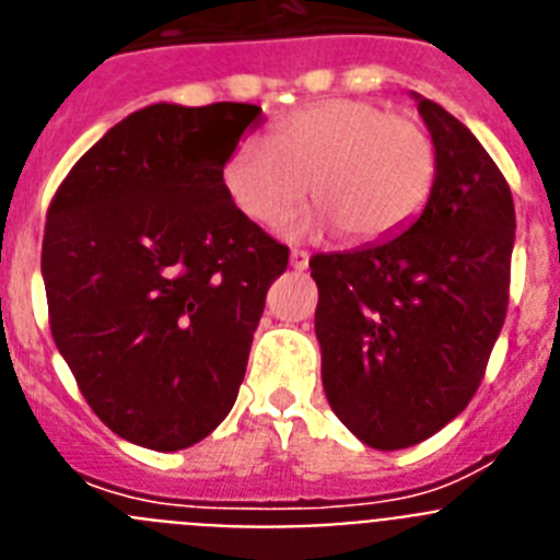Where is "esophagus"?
I'll return each mask as SVG.
<instances>
[{"mask_svg": "<svg viewBox=\"0 0 560 560\" xmlns=\"http://www.w3.org/2000/svg\"><path fill=\"white\" fill-rule=\"evenodd\" d=\"M308 252L305 249H291V269H296V271H303V269H308Z\"/></svg>", "mask_w": 560, "mask_h": 560, "instance_id": "34e87169", "label": "esophagus"}]
</instances>
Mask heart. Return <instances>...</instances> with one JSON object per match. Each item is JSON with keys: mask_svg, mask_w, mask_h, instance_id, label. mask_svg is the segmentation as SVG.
I'll use <instances>...</instances> for the list:
<instances>
[{"mask_svg": "<svg viewBox=\"0 0 560 560\" xmlns=\"http://www.w3.org/2000/svg\"><path fill=\"white\" fill-rule=\"evenodd\" d=\"M438 182L427 122L375 101L330 97L294 108L264 142L244 140L224 162V190L246 219L280 226L308 199L316 226L348 244H381L418 219Z\"/></svg>", "mask_w": 560, "mask_h": 560, "instance_id": "b5f03b06", "label": "heart"}]
</instances>
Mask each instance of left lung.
Masks as SVG:
<instances>
[{
    "mask_svg": "<svg viewBox=\"0 0 560 560\" xmlns=\"http://www.w3.org/2000/svg\"><path fill=\"white\" fill-rule=\"evenodd\" d=\"M415 101L438 145L429 205L389 241L308 264L328 404L381 452L423 443L468 407L508 314L516 241L497 162L454 114Z\"/></svg>",
    "mask_w": 560,
    "mask_h": 560,
    "instance_id": "obj_1",
    "label": "left lung"
}]
</instances>
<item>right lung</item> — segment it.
<instances>
[{
    "label": "right lung",
    "instance_id": "obj_1",
    "mask_svg": "<svg viewBox=\"0 0 560 560\" xmlns=\"http://www.w3.org/2000/svg\"><path fill=\"white\" fill-rule=\"evenodd\" d=\"M252 103H153L83 153L47 210L49 330L92 412L179 452L230 415L266 291L289 266L224 190Z\"/></svg>",
    "mask_w": 560,
    "mask_h": 560
}]
</instances>
